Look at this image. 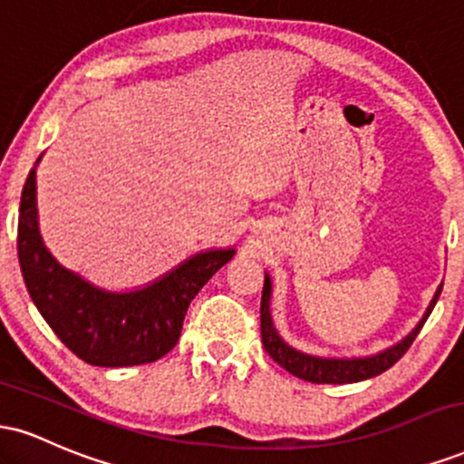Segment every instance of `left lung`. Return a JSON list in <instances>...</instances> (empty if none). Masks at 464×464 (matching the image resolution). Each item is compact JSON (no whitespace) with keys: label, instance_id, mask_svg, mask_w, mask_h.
<instances>
[{"label":"left lung","instance_id":"left-lung-1","mask_svg":"<svg viewBox=\"0 0 464 464\" xmlns=\"http://www.w3.org/2000/svg\"><path fill=\"white\" fill-rule=\"evenodd\" d=\"M270 276L266 275L264 279V292H262V343L266 353L273 358L276 364L284 366L287 372L296 375L299 380L312 382V384H353V382H362V380H369V377L380 375L391 369L395 362H399L403 358V353L410 349V344L414 343L417 338L420 327L423 323L428 321V316L432 314L436 301H439L440 290L443 285H439L436 290L432 303H430L428 312H425L423 321H420L414 332L406 335L401 343H397L395 347L382 351V353L371 355V358H353V360H329V358H314V355L301 353V351L292 349L290 344H285L281 340V335L276 334L273 318H270Z\"/></svg>","mask_w":464,"mask_h":464}]
</instances>
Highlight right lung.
<instances>
[{"label":"right lung","instance_id":"right-lung-1","mask_svg":"<svg viewBox=\"0 0 464 464\" xmlns=\"http://www.w3.org/2000/svg\"><path fill=\"white\" fill-rule=\"evenodd\" d=\"M36 172L21 191L17 253L30 299L69 351L93 366H135L163 358L179 343L200 287L236 255L207 250L137 292H104L63 268L36 225Z\"/></svg>","mask_w":464,"mask_h":464}]
</instances>
